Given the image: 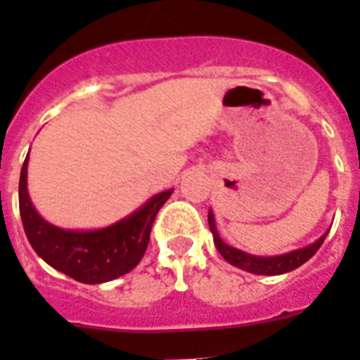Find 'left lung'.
<instances>
[{"label": "left lung", "mask_w": 360, "mask_h": 360, "mask_svg": "<svg viewBox=\"0 0 360 360\" xmlns=\"http://www.w3.org/2000/svg\"><path fill=\"white\" fill-rule=\"evenodd\" d=\"M209 227L210 233L214 236V246L216 250L220 251V255L226 259L229 264L240 268V270H246L250 274H257V276H281V274H286V271H292L300 268L302 264H305L309 259H311L320 246L323 244L327 236L322 235L316 242H312L311 246L302 248V250L290 251V253H285V255H276V257H257L250 255L246 251L236 250V248L229 246L226 242L220 238V233L216 229L214 224V216H212V210H209Z\"/></svg>", "instance_id": "8db88e82"}]
</instances>
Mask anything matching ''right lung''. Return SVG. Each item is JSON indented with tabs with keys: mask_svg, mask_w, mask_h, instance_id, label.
<instances>
[{
	"mask_svg": "<svg viewBox=\"0 0 360 360\" xmlns=\"http://www.w3.org/2000/svg\"><path fill=\"white\" fill-rule=\"evenodd\" d=\"M27 160L20 174V216L29 244L51 268L86 285L112 281L139 264L150 244L155 216L174 190L153 195L139 210L112 226L94 231H70L51 226L31 203Z\"/></svg>",
	"mask_w": 360,
	"mask_h": 360,
	"instance_id": "1",
	"label": "right lung"
}]
</instances>
